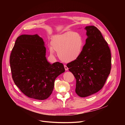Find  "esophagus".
Here are the masks:
<instances>
[{"label": "esophagus", "instance_id": "34e87169", "mask_svg": "<svg viewBox=\"0 0 125 125\" xmlns=\"http://www.w3.org/2000/svg\"><path fill=\"white\" fill-rule=\"evenodd\" d=\"M64 68H65V69L66 71H67V70H68V67H67L66 65H64Z\"/></svg>", "mask_w": 125, "mask_h": 125}]
</instances>
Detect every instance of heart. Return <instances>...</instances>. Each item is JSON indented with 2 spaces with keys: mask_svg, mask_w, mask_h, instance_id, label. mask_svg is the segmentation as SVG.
Instances as JSON below:
<instances>
[{
  "mask_svg": "<svg viewBox=\"0 0 125 125\" xmlns=\"http://www.w3.org/2000/svg\"><path fill=\"white\" fill-rule=\"evenodd\" d=\"M52 46L49 48L51 54L54 50L58 52L59 58L65 62H70L78 59L83 49L84 42L79 32L69 31L53 38Z\"/></svg>",
  "mask_w": 125,
  "mask_h": 125,
  "instance_id": "obj_1",
  "label": "heart"
}]
</instances>
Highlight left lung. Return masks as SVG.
<instances>
[{"label":"left lung","instance_id":"left-lung-1","mask_svg":"<svg viewBox=\"0 0 125 125\" xmlns=\"http://www.w3.org/2000/svg\"><path fill=\"white\" fill-rule=\"evenodd\" d=\"M84 29L87 38L82 54L67 64L76 80V93L82 97L100 91L111 68L110 50L100 31L94 26Z\"/></svg>","mask_w":125,"mask_h":125}]
</instances>
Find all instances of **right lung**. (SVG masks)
<instances>
[{"label": "right lung", "instance_id": "obj_1", "mask_svg": "<svg viewBox=\"0 0 125 125\" xmlns=\"http://www.w3.org/2000/svg\"><path fill=\"white\" fill-rule=\"evenodd\" d=\"M45 53L43 39L37 34L18 37L12 50L10 64L12 79L30 98L47 99L52 93L55 80L65 72L62 63L48 62Z\"/></svg>", "mask_w": 125, "mask_h": 125}]
</instances>
